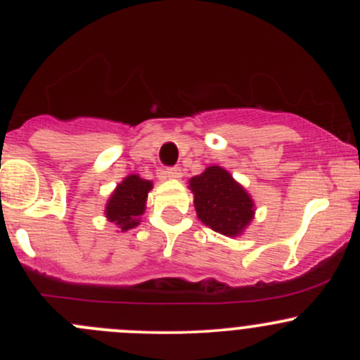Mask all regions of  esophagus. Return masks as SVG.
Wrapping results in <instances>:
<instances>
[{
  "label": "esophagus",
  "mask_w": 360,
  "mask_h": 360,
  "mask_svg": "<svg viewBox=\"0 0 360 360\" xmlns=\"http://www.w3.org/2000/svg\"><path fill=\"white\" fill-rule=\"evenodd\" d=\"M181 169L179 167H167L165 170H163V177H169V179H176V177H181Z\"/></svg>",
  "instance_id": "esophagus-1"
}]
</instances>
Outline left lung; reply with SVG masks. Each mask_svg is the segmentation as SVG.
I'll use <instances>...</instances> for the list:
<instances>
[{"mask_svg": "<svg viewBox=\"0 0 360 360\" xmlns=\"http://www.w3.org/2000/svg\"><path fill=\"white\" fill-rule=\"evenodd\" d=\"M198 219L214 231L238 235L254 216V203L244 188L221 167H209L190 181Z\"/></svg>", "mask_w": 360, "mask_h": 360, "instance_id": "left-lung-1", "label": "left lung"}]
</instances>
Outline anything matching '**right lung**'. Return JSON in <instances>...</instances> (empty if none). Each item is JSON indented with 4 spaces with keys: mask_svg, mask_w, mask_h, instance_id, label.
Here are the masks:
<instances>
[{
    "mask_svg": "<svg viewBox=\"0 0 360 360\" xmlns=\"http://www.w3.org/2000/svg\"><path fill=\"white\" fill-rule=\"evenodd\" d=\"M151 190V183L141 179L139 176L125 177L122 184L111 195L106 207V216L111 223L118 224L123 230H129L139 224V216L144 212L148 191Z\"/></svg>",
    "mask_w": 360,
    "mask_h": 360,
    "instance_id": "obj_1",
    "label": "right lung"
}]
</instances>
